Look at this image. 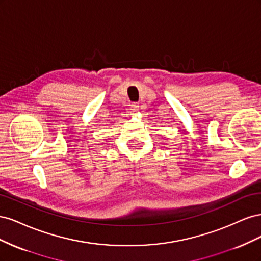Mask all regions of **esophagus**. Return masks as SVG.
Returning a JSON list of instances; mask_svg holds the SVG:
<instances>
[{"instance_id":"34e87169","label":"esophagus","mask_w":261,"mask_h":261,"mask_svg":"<svg viewBox=\"0 0 261 261\" xmlns=\"http://www.w3.org/2000/svg\"><path fill=\"white\" fill-rule=\"evenodd\" d=\"M138 109H139V106H138V103H133V105L130 106V110H132V111H134V112L138 111Z\"/></svg>"}]
</instances>
